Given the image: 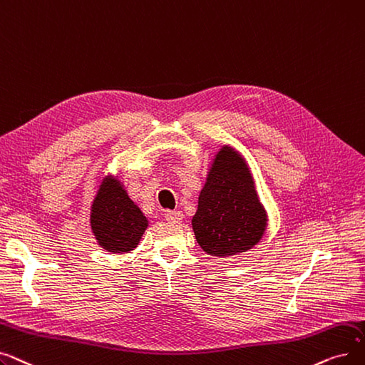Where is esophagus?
<instances>
[{"instance_id":"esophagus-1","label":"esophagus","mask_w":365,"mask_h":365,"mask_svg":"<svg viewBox=\"0 0 365 365\" xmlns=\"http://www.w3.org/2000/svg\"><path fill=\"white\" fill-rule=\"evenodd\" d=\"M182 218H184V215H182L181 211H168L165 214V220L169 221V222H175L177 224V222H181Z\"/></svg>"}]
</instances>
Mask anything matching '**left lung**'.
I'll return each instance as SVG.
<instances>
[{
	"label": "left lung",
	"mask_w": 365,
	"mask_h": 365,
	"mask_svg": "<svg viewBox=\"0 0 365 365\" xmlns=\"http://www.w3.org/2000/svg\"><path fill=\"white\" fill-rule=\"evenodd\" d=\"M267 221L245 158L235 147L221 145L207 168L192 220L197 244L218 258L247 252L264 236Z\"/></svg>",
	"instance_id": "left-lung-1"
}]
</instances>
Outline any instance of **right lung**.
Listing matches in <instances>:
<instances>
[{"label":"right lung","mask_w":365,"mask_h":365,"mask_svg":"<svg viewBox=\"0 0 365 365\" xmlns=\"http://www.w3.org/2000/svg\"><path fill=\"white\" fill-rule=\"evenodd\" d=\"M92 235L110 254L133 251L148 227V221L128 196L125 184L111 173L99 181L89 214Z\"/></svg>","instance_id":"right-lung-1"}]
</instances>
